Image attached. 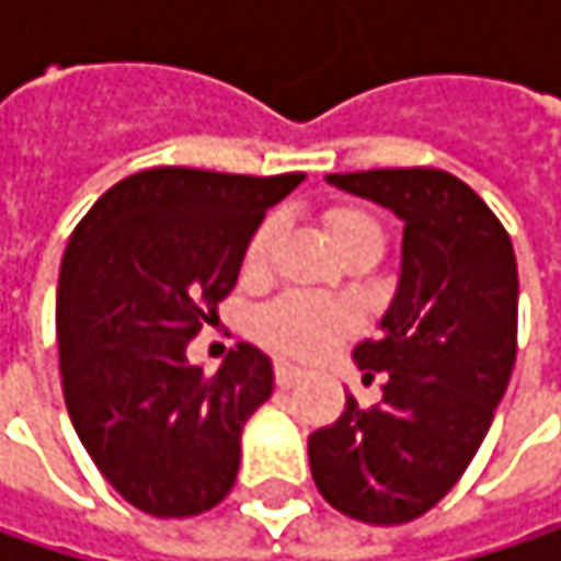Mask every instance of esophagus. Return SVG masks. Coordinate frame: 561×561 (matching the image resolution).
Here are the masks:
<instances>
[{"label":"esophagus","instance_id":"esophagus-1","mask_svg":"<svg viewBox=\"0 0 561 561\" xmlns=\"http://www.w3.org/2000/svg\"><path fill=\"white\" fill-rule=\"evenodd\" d=\"M298 380H301V367H295V364H285V360H276V383H279L282 390L295 387Z\"/></svg>","mask_w":561,"mask_h":561}]
</instances>
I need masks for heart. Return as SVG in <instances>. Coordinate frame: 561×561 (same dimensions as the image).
<instances>
[{"label": "heart", "mask_w": 561, "mask_h": 561, "mask_svg": "<svg viewBox=\"0 0 561 561\" xmlns=\"http://www.w3.org/2000/svg\"><path fill=\"white\" fill-rule=\"evenodd\" d=\"M324 230L331 233L334 247L341 256H354L360 250H380L383 253V227L380 220L360 207V204H331L324 214ZM276 220H263L253 237L247 240L243 250V273L256 276L266 270L273 240H276ZM357 311L347 301L324 298V295H308V291H288L270 301L256 314V334L266 341L273 351L285 357H318L324 354L337 337L354 331Z\"/></svg>", "instance_id": "b5f03b06"}]
</instances>
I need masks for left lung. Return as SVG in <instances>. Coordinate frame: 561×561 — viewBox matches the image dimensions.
<instances>
[{
  "instance_id": "obj_1",
  "label": "left lung",
  "mask_w": 561,
  "mask_h": 561,
  "mask_svg": "<svg viewBox=\"0 0 561 561\" xmlns=\"http://www.w3.org/2000/svg\"><path fill=\"white\" fill-rule=\"evenodd\" d=\"M402 217V276L380 337L354 347L383 399L347 396L308 435L311 478L334 510L409 523L438 504L478 455L516 360V256L497 214L455 174L374 169L328 174Z\"/></svg>"
}]
</instances>
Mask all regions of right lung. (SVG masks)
Masks as SVG:
<instances>
[{
  "label": "right lung",
  "instance_id": "right-lung-1",
  "mask_svg": "<svg viewBox=\"0 0 561 561\" xmlns=\"http://www.w3.org/2000/svg\"><path fill=\"white\" fill-rule=\"evenodd\" d=\"M301 178L139 171L67 240L57 282L64 402L100 474L142 513H204L237 481L240 432L273 396V364L237 344L204 374L187 344L217 321L247 240Z\"/></svg>",
  "mask_w": 561,
  "mask_h": 561
}]
</instances>
